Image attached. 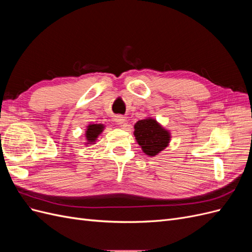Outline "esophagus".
Returning <instances> with one entry per match:
<instances>
[{"label": "esophagus", "instance_id": "1", "mask_svg": "<svg viewBox=\"0 0 252 252\" xmlns=\"http://www.w3.org/2000/svg\"><path fill=\"white\" fill-rule=\"evenodd\" d=\"M114 122H116V123L120 126H125L126 119L123 116H117L116 118H114Z\"/></svg>", "mask_w": 252, "mask_h": 252}]
</instances>
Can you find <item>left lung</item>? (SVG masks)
<instances>
[{
	"instance_id": "8db88e82",
	"label": "left lung",
	"mask_w": 252,
	"mask_h": 252,
	"mask_svg": "<svg viewBox=\"0 0 252 252\" xmlns=\"http://www.w3.org/2000/svg\"><path fill=\"white\" fill-rule=\"evenodd\" d=\"M144 154L155 157L164 150L170 142V133L152 118L138 121L133 132Z\"/></svg>"
}]
</instances>
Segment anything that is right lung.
Returning <instances> with one entry per match:
<instances>
[{"instance_id":"right-lung-1","label":"right lung","mask_w":252,"mask_h":252,"mask_svg":"<svg viewBox=\"0 0 252 252\" xmlns=\"http://www.w3.org/2000/svg\"><path fill=\"white\" fill-rule=\"evenodd\" d=\"M105 126L103 124H90L87 126L86 129V144H94V142L96 141L97 136L102 133V131L104 130Z\"/></svg>"}]
</instances>
